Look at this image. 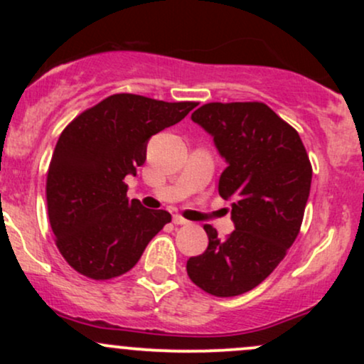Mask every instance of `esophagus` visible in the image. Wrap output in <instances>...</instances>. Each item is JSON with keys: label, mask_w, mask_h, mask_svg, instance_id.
Returning a JSON list of instances; mask_svg holds the SVG:
<instances>
[{"label": "esophagus", "mask_w": 364, "mask_h": 364, "mask_svg": "<svg viewBox=\"0 0 364 364\" xmlns=\"http://www.w3.org/2000/svg\"><path fill=\"white\" fill-rule=\"evenodd\" d=\"M173 223L176 224V225H186V224H188V220H186V219H183L181 215H174V217H173Z\"/></svg>", "instance_id": "34e87169"}]
</instances>
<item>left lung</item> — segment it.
<instances>
[{"label":"left lung","instance_id":"1","mask_svg":"<svg viewBox=\"0 0 364 364\" xmlns=\"http://www.w3.org/2000/svg\"><path fill=\"white\" fill-rule=\"evenodd\" d=\"M191 121L214 139L228 164L219 195L232 202L235 231L220 240L203 225L208 246L186 262V272L208 294H243L274 272L298 236L310 196V159L298 132L262 102H210Z\"/></svg>","mask_w":364,"mask_h":364}]
</instances>
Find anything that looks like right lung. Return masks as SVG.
Masks as SVG:
<instances>
[{
  "mask_svg": "<svg viewBox=\"0 0 364 364\" xmlns=\"http://www.w3.org/2000/svg\"><path fill=\"white\" fill-rule=\"evenodd\" d=\"M196 102H164L114 94L83 111L60 135L48 171V214L56 245L77 272L95 281L118 277L140 260L171 223L127 196L150 136L181 121Z\"/></svg>",
  "mask_w": 364,
  "mask_h": 364,
  "instance_id": "add662e5",
  "label": "right lung"
}]
</instances>
